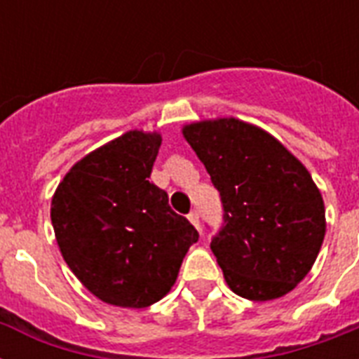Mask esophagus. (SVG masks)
I'll list each match as a JSON object with an SVG mask.
<instances>
[{
    "label": "esophagus",
    "mask_w": 359,
    "mask_h": 359,
    "mask_svg": "<svg viewBox=\"0 0 359 359\" xmlns=\"http://www.w3.org/2000/svg\"><path fill=\"white\" fill-rule=\"evenodd\" d=\"M188 219H190L191 225H194L196 229H199V212H197V210H191V212L188 214Z\"/></svg>",
    "instance_id": "34e87169"
}]
</instances>
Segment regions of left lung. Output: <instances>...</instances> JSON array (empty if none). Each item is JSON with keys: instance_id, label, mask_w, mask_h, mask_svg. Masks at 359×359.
<instances>
[{"instance_id": "8db88e82", "label": "left lung", "mask_w": 359, "mask_h": 359, "mask_svg": "<svg viewBox=\"0 0 359 359\" xmlns=\"http://www.w3.org/2000/svg\"><path fill=\"white\" fill-rule=\"evenodd\" d=\"M182 135L224 203L225 225L210 248L225 283L253 302L290 292L326 235L323 196L306 165L266 130L236 117L184 124Z\"/></svg>"}]
</instances>
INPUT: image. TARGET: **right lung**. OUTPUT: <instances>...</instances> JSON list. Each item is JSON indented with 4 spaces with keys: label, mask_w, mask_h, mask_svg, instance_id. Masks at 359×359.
Wrapping results in <instances>:
<instances>
[{
    "label": "right lung",
    "mask_w": 359,
    "mask_h": 359,
    "mask_svg": "<svg viewBox=\"0 0 359 359\" xmlns=\"http://www.w3.org/2000/svg\"><path fill=\"white\" fill-rule=\"evenodd\" d=\"M160 145V132L128 130L78 160L52 197L65 262L109 306L141 309L162 300L199 238L149 180Z\"/></svg>",
    "instance_id": "1"
}]
</instances>
